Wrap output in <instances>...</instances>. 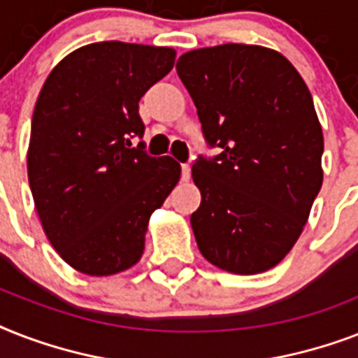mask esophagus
Segmentation results:
<instances>
[{
    "mask_svg": "<svg viewBox=\"0 0 358 358\" xmlns=\"http://www.w3.org/2000/svg\"><path fill=\"white\" fill-rule=\"evenodd\" d=\"M191 178V167L189 163H182V180L187 182Z\"/></svg>",
    "mask_w": 358,
    "mask_h": 358,
    "instance_id": "esophagus-1",
    "label": "esophagus"
}]
</instances>
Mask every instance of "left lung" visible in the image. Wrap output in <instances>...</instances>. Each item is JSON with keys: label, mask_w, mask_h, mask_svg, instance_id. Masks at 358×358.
Masks as SVG:
<instances>
[{"label": "left lung", "mask_w": 358, "mask_h": 358, "mask_svg": "<svg viewBox=\"0 0 358 358\" xmlns=\"http://www.w3.org/2000/svg\"><path fill=\"white\" fill-rule=\"evenodd\" d=\"M176 72L213 157L199 156L191 227L202 256L238 275L271 269L322 189L323 134L312 94L278 52L223 44L184 53Z\"/></svg>", "instance_id": "obj_1"}]
</instances>
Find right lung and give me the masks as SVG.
<instances>
[{
  "label": "right lung",
  "instance_id": "obj_1",
  "mask_svg": "<svg viewBox=\"0 0 358 358\" xmlns=\"http://www.w3.org/2000/svg\"><path fill=\"white\" fill-rule=\"evenodd\" d=\"M173 48L96 42L52 70L36 98L27 152L42 229L69 266L113 275L137 264L154 210L180 180L173 157H152L139 100L174 64Z\"/></svg>",
  "mask_w": 358,
  "mask_h": 358
}]
</instances>
